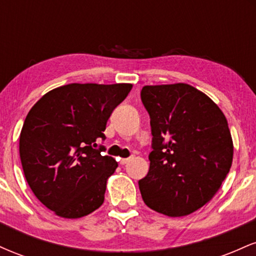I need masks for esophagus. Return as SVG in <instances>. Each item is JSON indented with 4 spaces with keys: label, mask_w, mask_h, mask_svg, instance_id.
<instances>
[{
    "label": "esophagus",
    "mask_w": 256,
    "mask_h": 256,
    "mask_svg": "<svg viewBox=\"0 0 256 256\" xmlns=\"http://www.w3.org/2000/svg\"><path fill=\"white\" fill-rule=\"evenodd\" d=\"M131 160V158H119V161H120V164H122V165H126V164L128 162V161Z\"/></svg>",
    "instance_id": "34e87169"
}]
</instances>
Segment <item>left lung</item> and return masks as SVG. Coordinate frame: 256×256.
I'll return each instance as SVG.
<instances>
[{
  "label": "left lung",
  "mask_w": 256,
  "mask_h": 256,
  "mask_svg": "<svg viewBox=\"0 0 256 256\" xmlns=\"http://www.w3.org/2000/svg\"><path fill=\"white\" fill-rule=\"evenodd\" d=\"M140 100L150 116L149 172L138 182L143 201L183 216L210 201L231 168L228 120L206 94L189 84L146 85Z\"/></svg>",
  "instance_id": "1"
}]
</instances>
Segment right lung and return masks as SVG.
<instances>
[{
  "mask_svg": "<svg viewBox=\"0 0 256 256\" xmlns=\"http://www.w3.org/2000/svg\"><path fill=\"white\" fill-rule=\"evenodd\" d=\"M132 84H78L56 88L31 108L22 125L19 152L34 196L56 216L77 219L104 204L107 179L118 167L102 155L112 112Z\"/></svg>",
  "mask_w": 256,
  "mask_h": 256,
  "instance_id": "right-lung-1",
  "label": "right lung"
}]
</instances>
